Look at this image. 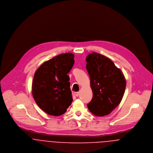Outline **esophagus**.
Returning a JSON list of instances; mask_svg holds the SVG:
<instances>
[{"instance_id":"34e87169","label":"esophagus","mask_w":153,"mask_h":153,"mask_svg":"<svg viewBox=\"0 0 153 153\" xmlns=\"http://www.w3.org/2000/svg\"><path fill=\"white\" fill-rule=\"evenodd\" d=\"M79 92H75V95H76V97H78V96L79 95Z\"/></svg>"}]
</instances>
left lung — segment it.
Instances as JSON below:
<instances>
[{"instance_id": "8db88e82", "label": "left lung", "mask_w": 153, "mask_h": 153, "mask_svg": "<svg viewBox=\"0 0 153 153\" xmlns=\"http://www.w3.org/2000/svg\"><path fill=\"white\" fill-rule=\"evenodd\" d=\"M93 97L87 104L96 116L109 114L121 102L126 87L122 71L109 58L92 52L86 58Z\"/></svg>"}]
</instances>
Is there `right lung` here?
<instances>
[{"mask_svg":"<svg viewBox=\"0 0 153 153\" xmlns=\"http://www.w3.org/2000/svg\"><path fill=\"white\" fill-rule=\"evenodd\" d=\"M72 53L60 54L45 62L35 73L32 92L39 106L50 115L64 114L72 102L69 76L74 64Z\"/></svg>","mask_w":153,"mask_h":153,"instance_id":"1","label":"right lung"}]
</instances>
